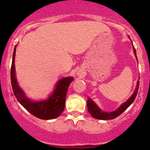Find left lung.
Returning a JSON list of instances; mask_svg holds the SVG:
<instances>
[{
	"label": "left lung",
	"instance_id": "1",
	"mask_svg": "<svg viewBox=\"0 0 150 150\" xmlns=\"http://www.w3.org/2000/svg\"><path fill=\"white\" fill-rule=\"evenodd\" d=\"M134 55L137 58V55H136V50H135L134 47ZM139 88V81H137V87H136V89H135L133 95H132V97L127 100L126 102H125L124 104H122L119 108H118L116 110L113 111V112H104L103 110L99 108L98 106L95 104V102L93 100H91V99L88 98L87 100V107H88V111L89 112L90 114L93 116L95 119H98V120H113L115 118H116L117 116H119L120 115H121L123 112H124L125 110L129 107L131 104L133 103V101L134 100L135 98L137 96V91H138Z\"/></svg>",
	"mask_w": 150,
	"mask_h": 150
}]
</instances>
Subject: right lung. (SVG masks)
<instances>
[{
    "label": "right lung",
    "mask_w": 150,
    "mask_h": 150,
    "mask_svg": "<svg viewBox=\"0 0 150 150\" xmlns=\"http://www.w3.org/2000/svg\"><path fill=\"white\" fill-rule=\"evenodd\" d=\"M16 48H14L12 62L10 78L13 93L18 101L30 113L41 120H52L62 114L64 109L66 94L69 85L74 80L73 77L62 78L57 83L53 94L47 100L35 102L27 98L22 89L18 86L15 76V55Z\"/></svg>",
    "instance_id": "1"
}]
</instances>
